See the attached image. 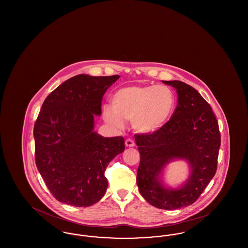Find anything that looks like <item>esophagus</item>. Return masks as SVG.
<instances>
[{
    "instance_id": "34e87169",
    "label": "esophagus",
    "mask_w": 248,
    "mask_h": 248,
    "mask_svg": "<svg viewBox=\"0 0 248 248\" xmlns=\"http://www.w3.org/2000/svg\"><path fill=\"white\" fill-rule=\"evenodd\" d=\"M125 146L126 147H134L135 146V141L133 140H131V139H127L125 140Z\"/></svg>"
}]
</instances>
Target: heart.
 Listing matches in <instances>:
<instances>
[{"label": "heart", "mask_w": 248, "mask_h": 248, "mask_svg": "<svg viewBox=\"0 0 248 248\" xmlns=\"http://www.w3.org/2000/svg\"><path fill=\"white\" fill-rule=\"evenodd\" d=\"M176 105L174 92L166 85H131L117 90L112 106L103 107V118L122 129L124 120L132 121L134 129L151 134L161 129L171 117Z\"/></svg>", "instance_id": "obj_1"}]
</instances>
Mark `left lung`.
Segmentation results:
<instances>
[{"label":"left lung","instance_id":"1","mask_svg":"<svg viewBox=\"0 0 248 248\" xmlns=\"http://www.w3.org/2000/svg\"><path fill=\"white\" fill-rule=\"evenodd\" d=\"M177 90V106L161 129L135 136L140 154L137 184L143 198L160 209L192 204L215 176L220 147L218 123L199 92L180 81H163ZM174 158L188 161L191 175L178 189L165 188L164 166Z\"/></svg>","mask_w":248,"mask_h":248}]
</instances>
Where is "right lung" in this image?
Listing matches in <instances>:
<instances>
[{
    "instance_id": "add662e5",
    "label": "right lung",
    "mask_w": 248,
    "mask_h": 248,
    "mask_svg": "<svg viewBox=\"0 0 248 248\" xmlns=\"http://www.w3.org/2000/svg\"><path fill=\"white\" fill-rule=\"evenodd\" d=\"M120 78L79 74L48 94L36 120V166L57 200L87 207L108 188L109 162L124 151L123 137L103 138L94 131L107 89Z\"/></svg>"
}]
</instances>
